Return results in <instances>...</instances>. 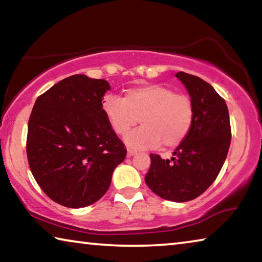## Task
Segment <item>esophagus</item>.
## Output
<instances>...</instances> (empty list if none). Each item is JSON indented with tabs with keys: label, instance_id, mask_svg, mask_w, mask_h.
Masks as SVG:
<instances>
[{
	"label": "esophagus",
	"instance_id": "esophagus-1",
	"mask_svg": "<svg viewBox=\"0 0 262 262\" xmlns=\"http://www.w3.org/2000/svg\"><path fill=\"white\" fill-rule=\"evenodd\" d=\"M137 151H136V150H133V149H128L127 150V157H133V156H134V155L136 154Z\"/></svg>",
	"mask_w": 262,
	"mask_h": 262
}]
</instances>
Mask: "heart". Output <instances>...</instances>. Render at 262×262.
Segmentation results:
<instances>
[{"label": "heart", "instance_id": "obj_1", "mask_svg": "<svg viewBox=\"0 0 262 262\" xmlns=\"http://www.w3.org/2000/svg\"><path fill=\"white\" fill-rule=\"evenodd\" d=\"M103 111L119 135L126 134L140 118L142 126L125 136L126 144L135 149L154 148L161 143L166 148L177 147L188 135L194 119L188 97L176 95L162 84L130 89L125 98L106 96Z\"/></svg>", "mask_w": 262, "mask_h": 262}]
</instances>
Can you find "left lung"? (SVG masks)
Here are the masks:
<instances>
[{"label":"left lung","mask_w":262,"mask_h":262,"mask_svg":"<svg viewBox=\"0 0 262 262\" xmlns=\"http://www.w3.org/2000/svg\"><path fill=\"white\" fill-rule=\"evenodd\" d=\"M176 77L193 104L192 127L171 161L150 154L151 165L144 180L162 199L186 202L201 195L217 178L229 151L231 128L228 106L209 83L184 72Z\"/></svg>","instance_id":"left-lung-1"}]
</instances>
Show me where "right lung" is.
<instances>
[{"instance_id":"add662e5","label":"right lung","mask_w":262,"mask_h":262,"mask_svg":"<svg viewBox=\"0 0 262 262\" xmlns=\"http://www.w3.org/2000/svg\"><path fill=\"white\" fill-rule=\"evenodd\" d=\"M105 79L77 74L35 100L28 126L29 165L48 198L83 208L107 192L127 150L103 111Z\"/></svg>"}]
</instances>
